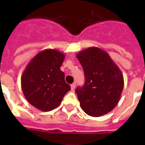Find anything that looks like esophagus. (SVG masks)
<instances>
[{
  "mask_svg": "<svg viewBox=\"0 0 145 145\" xmlns=\"http://www.w3.org/2000/svg\"><path fill=\"white\" fill-rule=\"evenodd\" d=\"M75 88H76V83H72V84L71 85V90H74V89H75Z\"/></svg>",
  "mask_w": 145,
  "mask_h": 145,
  "instance_id": "1",
  "label": "esophagus"
}]
</instances>
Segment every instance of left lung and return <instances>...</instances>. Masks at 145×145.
<instances>
[{"instance_id":"8db88e82","label":"left lung","mask_w":145,"mask_h":145,"mask_svg":"<svg viewBox=\"0 0 145 145\" xmlns=\"http://www.w3.org/2000/svg\"><path fill=\"white\" fill-rule=\"evenodd\" d=\"M83 69L85 83L76 93L88 115L102 116L116 106L123 88V77L109 55L97 48H89L77 54Z\"/></svg>"}]
</instances>
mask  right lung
<instances>
[{"mask_svg":"<svg viewBox=\"0 0 145 145\" xmlns=\"http://www.w3.org/2000/svg\"><path fill=\"white\" fill-rule=\"evenodd\" d=\"M64 59L62 52L52 49L39 52L28 64L22 76V88L29 103L48 112L60 105L71 87L60 70Z\"/></svg>","mask_w":145,"mask_h":145,"instance_id":"add662e5","label":"right lung"}]
</instances>
